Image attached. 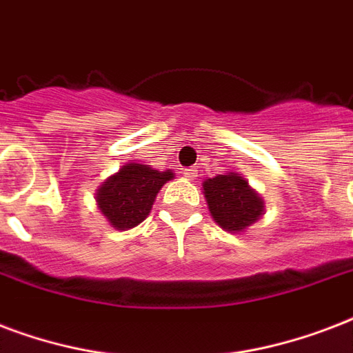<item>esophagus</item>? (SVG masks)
<instances>
[{"instance_id": "34e87169", "label": "esophagus", "mask_w": 353, "mask_h": 353, "mask_svg": "<svg viewBox=\"0 0 353 353\" xmlns=\"http://www.w3.org/2000/svg\"><path fill=\"white\" fill-rule=\"evenodd\" d=\"M184 176L188 180H195L196 179V169L195 168H188L184 169Z\"/></svg>"}]
</instances>
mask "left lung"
<instances>
[{"label": "left lung", "mask_w": 353, "mask_h": 353, "mask_svg": "<svg viewBox=\"0 0 353 353\" xmlns=\"http://www.w3.org/2000/svg\"><path fill=\"white\" fill-rule=\"evenodd\" d=\"M210 214L226 232H245L263 215V201L237 173L217 174L204 180Z\"/></svg>", "instance_id": "1"}]
</instances>
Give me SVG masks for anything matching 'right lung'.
<instances>
[{
    "label": "right lung",
    "instance_id": "right-lung-1",
    "mask_svg": "<svg viewBox=\"0 0 353 353\" xmlns=\"http://www.w3.org/2000/svg\"><path fill=\"white\" fill-rule=\"evenodd\" d=\"M173 179L171 169L157 171L143 163H125L99 185L97 208L116 230L134 228L149 215L162 185Z\"/></svg>",
    "mask_w": 353,
    "mask_h": 353
}]
</instances>
